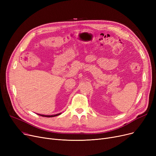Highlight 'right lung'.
Wrapping results in <instances>:
<instances>
[{
	"label": "right lung",
	"instance_id": "add662e5",
	"mask_svg": "<svg viewBox=\"0 0 156 156\" xmlns=\"http://www.w3.org/2000/svg\"><path fill=\"white\" fill-rule=\"evenodd\" d=\"M38 115H40L41 116H44V117H47V118H51V117H54V116H59L60 114H61V113L59 114H54V115H44V114H37Z\"/></svg>",
	"mask_w": 156,
	"mask_h": 156
}]
</instances>
